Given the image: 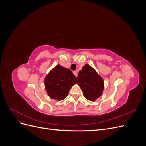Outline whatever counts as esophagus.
<instances>
[{
    "label": "esophagus",
    "instance_id": "esophagus-1",
    "mask_svg": "<svg viewBox=\"0 0 146 146\" xmlns=\"http://www.w3.org/2000/svg\"><path fill=\"white\" fill-rule=\"evenodd\" d=\"M73 73H74V74L75 75V76H76L77 77V76H78L77 72V71H74V72H73Z\"/></svg>",
    "mask_w": 146,
    "mask_h": 146
}]
</instances>
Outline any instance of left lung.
Instances as JSON below:
<instances>
[{
	"label": "left lung",
	"mask_w": 146,
	"mask_h": 146,
	"mask_svg": "<svg viewBox=\"0 0 146 146\" xmlns=\"http://www.w3.org/2000/svg\"><path fill=\"white\" fill-rule=\"evenodd\" d=\"M77 84L81 88L84 97L91 101L98 99L102 94L104 88L103 78L87 64L78 72Z\"/></svg>",
	"instance_id": "1"
}]
</instances>
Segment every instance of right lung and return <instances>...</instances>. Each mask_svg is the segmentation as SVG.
<instances>
[{
    "mask_svg": "<svg viewBox=\"0 0 146 146\" xmlns=\"http://www.w3.org/2000/svg\"><path fill=\"white\" fill-rule=\"evenodd\" d=\"M76 83L77 78L71 70L59 64L50 70L44 80L48 96L58 100L66 98L70 88Z\"/></svg>",
    "mask_w": 146,
    "mask_h": 146,
    "instance_id": "obj_1",
    "label": "right lung"
}]
</instances>
